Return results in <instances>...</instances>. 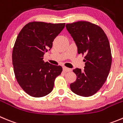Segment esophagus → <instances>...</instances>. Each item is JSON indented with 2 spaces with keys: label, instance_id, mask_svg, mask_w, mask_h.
<instances>
[{
  "label": "esophagus",
  "instance_id": "34e87169",
  "mask_svg": "<svg viewBox=\"0 0 123 123\" xmlns=\"http://www.w3.org/2000/svg\"><path fill=\"white\" fill-rule=\"evenodd\" d=\"M63 70H64L65 72H69L72 71V69L69 68H67V67H63Z\"/></svg>",
  "mask_w": 123,
  "mask_h": 123
}]
</instances>
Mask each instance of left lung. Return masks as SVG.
<instances>
[{
	"label": "left lung",
	"mask_w": 123,
	"mask_h": 123,
	"mask_svg": "<svg viewBox=\"0 0 123 123\" xmlns=\"http://www.w3.org/2000/svg\"><path fill=\"white\" fill-rule=\"evenodd\" d=\"M78 54L85 55L84 69L76 68V80L70 86L78 95L88 97L96 93L104 84L111 70L112 55L106 34L98 25L86 21L66 24Z\"/></svg>",
	"instance_id": "1"
}]
</instances>
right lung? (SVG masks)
Wrapping results in <instances>:
<instances>
[{"label": "right lung", "mask_w": 123, "mask_h": 123, "mask_svg": "<svg viewBox=\"0 0 123 123\" xmlns=\"http://www.w3.org/2000/svg\"><path fill=\"white\" fill-rule=\"evenodd\" d=\"M65 24L30 22L17 37L12 55L14 72L20 87L33 97L50 93L55 79L62 71L60 65L45 62L43 57L51 49L54 39Z\"/></svg>", "instance_id": "add662e5"}]
</instances>
